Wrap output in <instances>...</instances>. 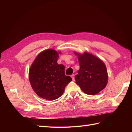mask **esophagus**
<instances>
[{"instance_id":"1","label":"esophagus","mask_w":132,"mask_h":132,"mask_svg":"<svg viewBox=\"0 0 132 132\" xmlns=\"http://www.w3.org/2000/svg\"><path fill=\"white\" fill-rule=\"evenodd\" d=\"M75 77V75H74V74H72V75H71V77L72 78V79L73 80H74V79H75V77Z\"/></svg>"}]
</instances>
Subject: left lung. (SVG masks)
<instances>
[{
  "label": "left lung",
  "instance_id": "1",
  "mask_svg": "<svg viewBox=\"0 0 132 132\" xmlns=\"http://www.w3.org/2000/svg\"><path fill=\"white\" fill-rule=\"evenodd\" d=\"M80 69L75 75L76 83L85 93L93 95L105 87L108 82L107 71L105 64L100 59L88 53L79 54Z\"/></svg>",
  "mask_w": 132,
  "mask_h": 132
}]
</instances>
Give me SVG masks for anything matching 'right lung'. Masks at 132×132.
Masks as SVG:
<instances>
[{
    "label": "right lung",
    "mask_w": 132,
    "mask_h": 132,
    "mask_svg": "<svg viewBox=\"0 0 132 132\" xmlns=\"http://www.w3.org/2000/svg\"><path fill=\"white\" fill-rule=\"evenodd\" d=\"M58 54L53 49L42 52L30 68L29 78L33 90L46 100L58 99L72 79L64 74L63 64H58Z\"/></svg>",
    "instance_id": "obj_1"
}]
</instances>
